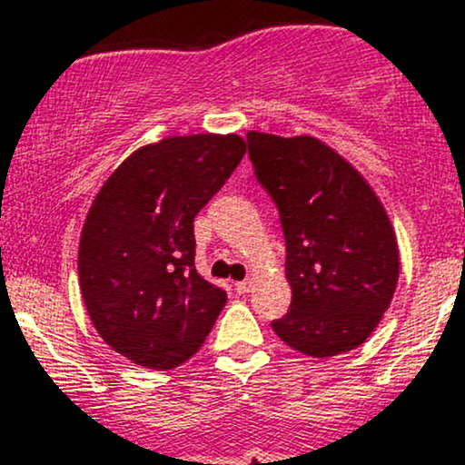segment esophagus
<instances>
[{
  "instance_id": "1",
  "label": "esophagus",
  "mask_w": 465,
  "mask_h": 465,
  "mask_svg": "<svg viewBox=\"0 0 465 465\" xmlns=\"http://www.w3.org/2000/svg\"><path fill=\"white\" fill-rule=\"evenodd\" d=\"M249 288H251V282H249V280L236 282V292H240V295H244V292H249Z\"/></svg>"
}]
</instances>
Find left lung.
<instances>
[{
	"label": "left lung",
	"mask_w": 465,
	"mask_h": 465,
	"mask_svg": "<svg viewBox=\"0 0 465 465\" xmlns=\"http://www.w3.org/2000/svg\"><path fill=\"white\" fill-rule=\"evenodd\" d=\"M258 183L280 212L291 308L275 334L314 359L359 348L396 292L398 242L385 207L341 154L314 137L247 133Z\"/></svg>",
	"instance_id": "1"
}]
</instances>
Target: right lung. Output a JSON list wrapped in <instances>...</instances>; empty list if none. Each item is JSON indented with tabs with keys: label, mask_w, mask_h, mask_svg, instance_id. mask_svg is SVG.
Listing matches in <instances>:
<instances>
[{
	"label": "right lung",
	"mask_w": 465,
	"mask_h": 465,
	"mask_svg": "<svg viewBox=\"0 0 465 465\" xmlns=\"http://www.w3.org/2000/svg\"><path fill=\"white\" fill-rule=\"evenodd\" d=\"M244 157L238 135L165 137L122 162L95 196L78 247L89 317L117 354L173 370L194 356L227 292L194 269V216Z\"/></svg>",
	"instance_id": "right-lung-1"
}]
</instances>
